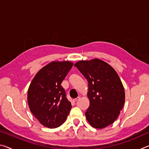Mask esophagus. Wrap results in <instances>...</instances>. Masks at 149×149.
Listing matches in <instances>:
<instances>
[{"mask_svg": "<svg viewBox=\"0 0 149 149\" xmlns=\"http://www.w3.org/2000/svg\"><path fill=\"white\" fill-rule=\"evenodd\" d=\"M79 99H80L79 97H78L76 98V99H74V102H77V100H79Z\"/></svg>", "mask_w": 149, "mask_h": 149, "instance_id": "obj_1", "label": "esophagus"}]
</instances>
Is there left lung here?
I'll return each instance as SVG.
<instances>
[{
    "mask_svg": "<svg viewBox=\"0 0 149 149\" xmlns=\"http://www.w3.org/2000/svg\"><path fill=\"white\" fill-rule=\"evenodd\" d=\"M74 65L88 81L90 106L85 112L92 127L102 129L114 123L125 102V91L119 76L107 62L97 58L81 60Z\"/></svg>",
    "mask_w": 149,
    "mask_h": 149,
    "instance_id": "left-lung-1",
    "label": "left lung"
}]
</instances>
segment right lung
Instances as JSON below:
<instances>
[{"label":"right lung","mask_w":149,"mask_h":149,"mask_svg":"<svg viewBox=\"0 0 149 149\" xmlns=\"http://www.w3.org/2000/svg\"><path fill=\"white\" fill-rule=\"evenodd\" d=\"M73 64L69 61L51 62L37 73L29 85L30 111L45 127H59L69 114L72 104L61 84Z\"/></svg>","instance_id":"1"}]
</instances>
